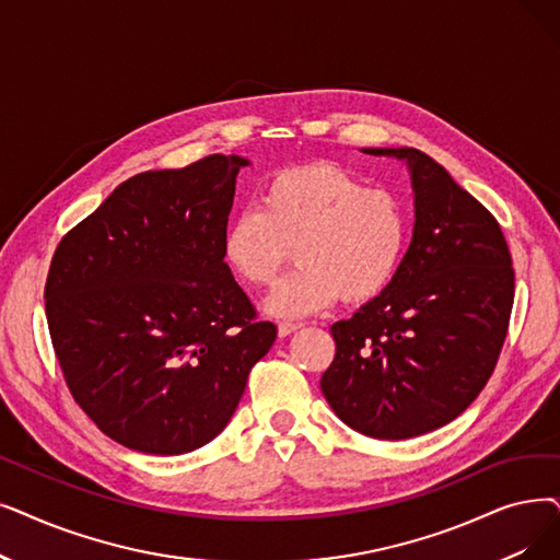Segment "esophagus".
<instances>
[{"label": "esophagus", "mask_w": 560, "mask_h": 560, "mask_svg": "<svg viewBox=\"0 0 560 560\" xmlns=\"http://www.w3.org/2000/svg\"><path fill=\"white\" fill-rule=\"evenodd\" d=\"M302 327V323H279V336H288Z\"/></svg>", "instance_id": "34e87169"}]
</instances>
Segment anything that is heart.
Returning a JSON list of instances; mask_svg holds the SVG:
<instances>
[{
    "mask_svg": "<svg viewBox=\"0 0 560 560\" xmlns=\"http://www.w3.org/2000/svg\"><path fill=\"white\" fill-rule=\"evenodd\" d=\"M409 220L396 194L369 187L348 168H283L260 189L258 208L237 212L222 252L247 285H270L293 247L298 265L267 298L277 318L323 311L384 293L402 262Z\"/></svg>",
    "mask_w": 560,
    "mask_h": 560,
    "instance_id": "obj_1",
    "label": "heart"
}]
</instances>
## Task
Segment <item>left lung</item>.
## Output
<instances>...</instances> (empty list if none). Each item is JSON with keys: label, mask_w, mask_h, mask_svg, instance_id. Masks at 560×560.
Masks as SVG:
<instances>
[{"label": "left lung", "mask_w": 560, "mask_h": 560, "mask_svg": "<svg viewBox=\"0 0 560 560\" xmlns=\"http://www.w3.org/2000/svg\"><path fill=\"white\" fill-rule=\"evenodd\" d=\"M405 160L415 235L384 293L331 325L320 388L336 417L375 440H409L457 419L488 384L508 334L515 270L494 214L417 149Z\"/></svg>", "instance_id": "obj_1"}]
</instances>
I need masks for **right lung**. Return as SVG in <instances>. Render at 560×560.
I'll use <instances>...</instances> for the list:
<instances>
[{
	"instance_id": "obj_1",
	"label": "right lung",
	"mask_w": 560,
	"mask_h": 560,
	"mask_svg": "<svg viewBox=\"0 0 560 560\" xmlns=\"http://www.w3.org/2000/svg\"><path fill=\"white\" fill-rule=\"evenodd\" d=\"M247 164L208 155L137 174L52 256L45 313L63 380L120 446L180 455L208 444L275 343L222 252Z\"/></svg>"
}]
</instances>
